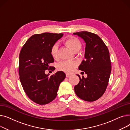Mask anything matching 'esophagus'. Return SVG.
<instances>
[{
  "label": "esophagus",
  "mask_w": 130,
  "mask_h": 130,
  "mask_svg": "<svg viewBox=\"0 0 130 130\" xmlns=\"http://www.w3.org/2000/svg\"><path fill=\"white\" fill-rule=\"evenodd\" d=\"M71 76V75L70 74H69V73H66V77H70Z\"/></svg>",
  "instance_id": "1"
}]
</instances>
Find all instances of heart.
Masks as SVG:
<instances>
[{"label":"heart","instance_id":"1","mask_svg":"<svg viewBox=\"0 0 130 130\" xmlns=\"http://www.w3.org/2000/svg\"><path fill=\"white\" fill-rule=\"evenodd\" d=\"M65 45L71 48L74 52H78L81 48L80 41L76 37L71 36L65 40ZM58 46L57 43L53 45L50 53L51 56L55 59L58 58ZM77 65V63L74 61H63L58 65V68L60 70L67 73L72 72Z\"/></svg>","mask_w":130,"mask_h":130}]
</instances>
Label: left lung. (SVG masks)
Masks as SVG:
<instances>
[{
  "mask_svg": "<svg viewBox=\"0 0 130 130\" xmlns=\"http://www.w3.org/2000/svg\"><path fill=\"white\" fill-rule=\"evenodd\" d=\"M84 39L86 43L84 58L78 69L85 72L83 76L75 86L77 96L86 101L93 102L103 95L110 78L111 65L110 53L103 41L96 34L86 31L73 33Z\"/></svg>",
  "mask_w": 130,
  "mask_h": 130,
  "instance_id": "8db88e82",
  "label": "left lung"
}]
</instances>
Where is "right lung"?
<instances>
[{"mask_svg": "<svg viewBox=\"0 0 130 130\" xmlns=\"http://www.w3.org/2000/svg\"><path fill=\"white\" fill-rule=\"evenodd\" d=\"M63 34L44 32L31 36L24 44L19 57V75L23 89L35 103L44 105L57 96L59 86L65 74L58 71L48 76L45 71L50 70L54 61L50 51ZM51 70H53L51 69Z\"/></svg>", "mask_w": 130, "mask_h": 130, "instance_id": "add662e5", "label": "right lung"}]
</instances>
